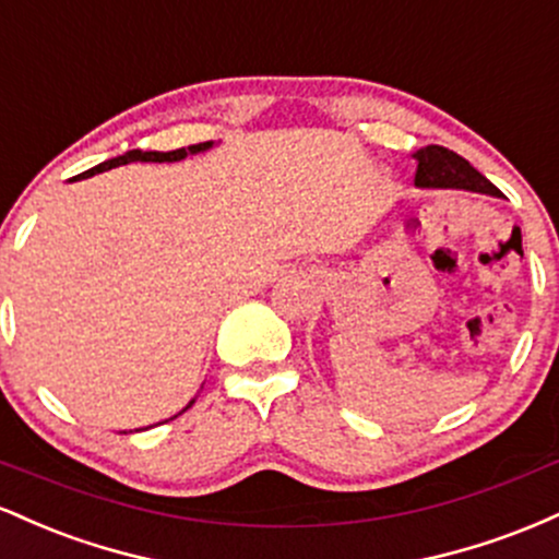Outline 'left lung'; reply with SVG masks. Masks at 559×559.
Returning a JSON list of instances; mask_svg holds the SVG:
<instances>
[{"instance_id":"8db88e82","label":"left lung","mask_w":559,"mask_h":559,"mask_svg":"<svg viewBox=\"0 0 559 559\" xmlns=\"http://www.w3.org/2000/svg\"><path fill=\"white\" fill-rule=\"evenodd\" d=\"M413 157L415 163H418L415 186H420V189H465L478 191V194L502 197V191H499L489 178L480 176L465 157L447 150V146H423V150L415 152Z\"/></svg>"}]
</instances>
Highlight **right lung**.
I'll list each match as a JSON object with an SVG mask.
<instances>
[{
    "label": "right lung",
    "instance_id": "obj_1",
    "mask_svg": "<svg viewBox=\"0 0 559 559\" xmlns=\"http://www.w3.org/2000/svg\"><path fill=\"white\" fill-rule=\"evenodd\" d=\"M210 146H213V141H204V144L181 146V150H173V152H141V150H131V152H126V155L112 157V159H107V163H102V165H96V168L86 170L81 178H88V176H94V173L118 168V165H128V163H176V159H183L186 155H197V152L210 150ZM191 404H194V400L186 404L181 413H186V409H189ZM181 413H178V415H181ZM178 415H176V418H178Z\"/></svg>",
    "mask_w": 559,
    "mask_h": 559
}]
</instances>
